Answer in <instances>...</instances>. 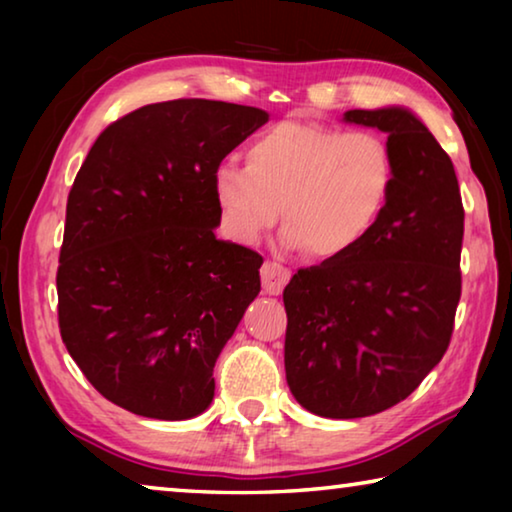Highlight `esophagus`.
I'll list each match as a JSON object with an SVG mask.
<instances>
[{"label":"esophagus","mask_w":512,"mask_h":512,"mask_svg":"<svg viewBox=\"0 0 512 512\" xmlns=\"http://www.w3.org/2000/svg\"><path fill=\"white\" fill-rule=\"evenodd\" d=\"M259 275H262V284H264V291L268 293V296H280L282 289L287 287L291 271L287 266H282L277 262H264Z\"/></svg>","instance_id":"34e87169"}]
</instances>
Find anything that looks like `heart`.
Segmentation results:
<instances>
[{"mask_svg": "<svg viewBox=\"0 0 512 512\" xmlns=\"http://www.w3.org/2000/svg\"><path fill=\"white\" fill-rule=\"evenodd\" d=\"M395 158L372 131L280 121L248 146L246 167L223 162L212 196L225 235L255 246L280 219L282 244L334 262L354 253L384 216Z\"/></svg>", "mask_w": 512, "mask_h": 512, "instance_id": "b5f03b06", "label": "heart"}]
</instances>
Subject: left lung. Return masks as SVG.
I'll return each instance as SVG.
<instances>
[{
    "instance_id": "8db88e82",
    "label": "left lung",
    "mask_w": 512,
    "mask_h": 512,
    "mask_svg": "<svg viewBox=\"0 0 512 512\" xmlns=\"http://www.w3.org/2000/svg\"><path fill=\"white\" fill-rule=\"evenodd\" d=\"M343 121L388 135L395 189L354 253L300 268L284 289L287 384L300 406L334 420L391 409L443 359L465 221L454 164L411 110H348Z\"/></svg>"
}]
</instances>
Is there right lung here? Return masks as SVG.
Returning a JSON list of instances; mask_svg holds the SVG:
<instances>
[{
    "instance_id": "obj_1",
    "label": "right lung",
    "mask_w": 512,
    "mask_h": 512,
    "mask_svg": "<svg viewBox=\"0 0 512 512\" xmlns=\"http://www.w3.org/2000/svg\"><path fill=\"white\" fill-rule=\"evenodd\" d=\"M268 112L151 103L103 131L76 173L60 248L58 325L97 391L155 420L214 397V363L257 298L262 255L216 239L212 173Z\"/></svg>"
}]
</instances>
